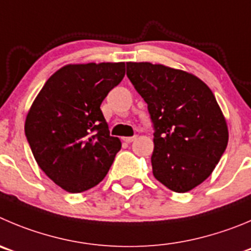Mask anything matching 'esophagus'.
I'll use <instances>...</instances> for the list:
<instances>
[{"instance_id": "esophagus-1", "label": "esophagus", "mask_w": 251, "mask_h": 251, "mask_svg": "<svg viewBox=\"0 0 251 251\" xmlns=\"http://www.w3.org/2000/svg\"><path fill=\"white\" fill-rule=\"evenodd\" d=\"M124 141L126 142V144H130V142H132V141H135V140H136V136H130V137H124Z\"/></svg>"}]
</instances>
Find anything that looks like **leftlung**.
Returning a JSON list of instances; mask_svg holds the SVG:
<instances>
[{
	"instance_id": "obj_1",
	"label": "left lung",
	"mask_w": 251,
	"mask_h": 251,
	"mask_svg": "<svg viewBox=\"0 0 251 251\" xmlns=\"http://www.w3.org/2000/svg\"><path fill=\"white\" fill-rule=\"evenodd\" d=\"M126 75L153 124L154 178L177 193L200 186L228 145V126L214 94L191 73L162 64L128 62Z\"/></svg>"
}]
</instances>
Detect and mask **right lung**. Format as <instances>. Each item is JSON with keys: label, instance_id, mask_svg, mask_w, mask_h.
I'll use <instances>...</instances> for the list:
<instances>
[{"label": "right lung", "instance_id": "add662e5", "mask_svg": "<svg viewBox=\"0 0 251 251\" xmlns=\"http://www.w3.org/2000/svg\"><path fill=\"white\" fill-rule=\"evenodd\" d=\"M125 76V63L68 64L53 74L30 106L25 137L41 170L70 193L99 184L121 149L100 110Z\"/></svg>", "mask_w": 251, "mask_h": 251}]
</instances>
